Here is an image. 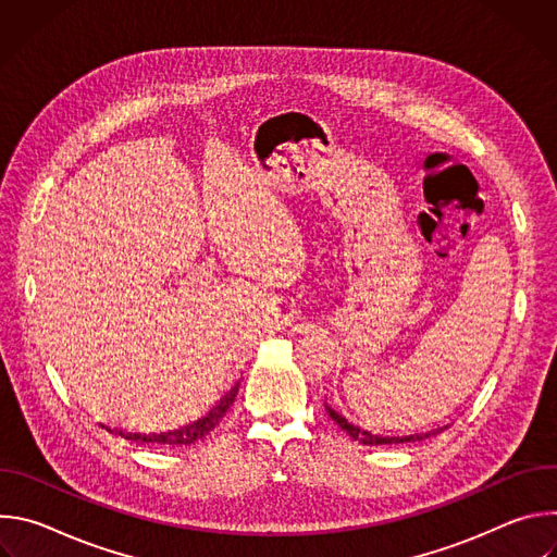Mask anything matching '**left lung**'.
I'll return each instance as SVG.
<instances>
[{
    "label": "left lung",
    "mask_w": 557,
    "mask_h": 557,
    "mask_svg": "<svg viewBox=\"0 0 557 557\" xmlns=\"http://www.w3.org/2000/svg\"><path fill=\"white\" fill-rule=\"evenodd\" d=\"M326 412H329V417L352 438V441H359V443H363V445H394V443H417V441H423V438H428L430 434H434V432H425V434H412V436H376V434H370V432H366V430H361V428H357V425H352V423H348V419L346 417H342L337 410H333L329 404H326Z\"/></svg>",
    "instance_id": "1"
}]
</instances>
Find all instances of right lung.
I'll return each mask as SVG.
<instances>
[{"label":"right lung","mask_w":557,"mask_h":557,"mask_svg":"<svg viewBox=\"0 0 557 557\" xmlns=\"http://www.w3.org/2000/svg\"><path fill=\"white\" fill-rule=\"evenodd\" d=\"M235 394H237V385L224 396V399L205 419H198L196 423H189L181 430H172V432H163V434H136V432H123V430H112V428H106V430L125 438V441H134V443H151V445H163V447H185V445H191V443L205 438L222 421V417L228 412V408L235 401Z\"/></svg>","instance_id":"1"}]
</instances>
